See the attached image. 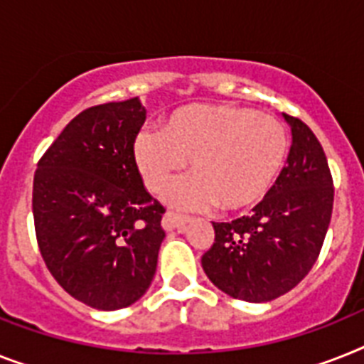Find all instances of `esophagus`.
Masks as SVG:
<instances>
[{
	"instance_id": "esophagus-1",
	"label": "esophagus",
	"mask_w": 364,
	"mask_h": 364,
	"mask_svg": "<svg viewBox=\"0 0 364 364\" xmlns=\"http://www.w3.org/2000/svg\"><path fill=\"white\" fill-rule=\"evenodd\" d=\"M188 223H189V218L173 214V212H167V214L164 215V219H161V227H164L165 230H184Z\"/></svg>"
}]
</instances>
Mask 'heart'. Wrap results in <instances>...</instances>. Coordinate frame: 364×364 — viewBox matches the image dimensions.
I'll list each match as a JSON object with an SVG mask.
<instances>
[{
    "label": "heart",
    "mask_w": 364,
    "mask_h": 364,
    "mask_svg": "<svg viewBox=\"0 0 364 364\" xmlns=\"http://www.w3.org/2000/svg\"><path fill=\"white\" fill-rule=\"evenodd\" d=\"M290 141L283 122L236 104H191L178 107L160 132H141L134 160L146 189L161 193L184 171L193 175L167 193L173 206L229 212L262 203L283 173Z\"/></svg>",
    "instance_id": "obj_1"
}]
</instances>
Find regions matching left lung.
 Returning a JSON list of instances; mask_svg holds the SVG:
<instances>
[{
	"instance_id": "8db88e82",
	"label": "left lung",
	"mask_w": 364,
	"mask_h": 364,
	"mask_svg": "<svg viewBox=\"0 0 364 364\" xmlns=\"http://www.w3.org/2000/svg\"><path fill=\"white\" fill-rule=\"evenodd\" d=\"M283 173L249 218L212 223L214 245L203 255L204 273L234 299L272 301L311 272L333 214V176L326 152L297 117Z\"/></svg>"
}]
</instances>
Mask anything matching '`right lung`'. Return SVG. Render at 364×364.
Wrapping results in <instances>:
<instances>
[{
	"instance_id": "1",
	"label": "right lung",
	"mask_w": 364,
	"mask_h": 364,
	"mask_svg": "<svg viewBox=\"0 0 364 364\" xmlns=\"http://www.w3.org/2000/svg\"><path fill=\"white\" fill-rule=\"evenodd\" d=\"M137 98L81 111L38 160L35 234L65 292L117 311L149 290L165 238V208L145 189L134 143L145 124Z\"/></svg>"
}]
</instances>
